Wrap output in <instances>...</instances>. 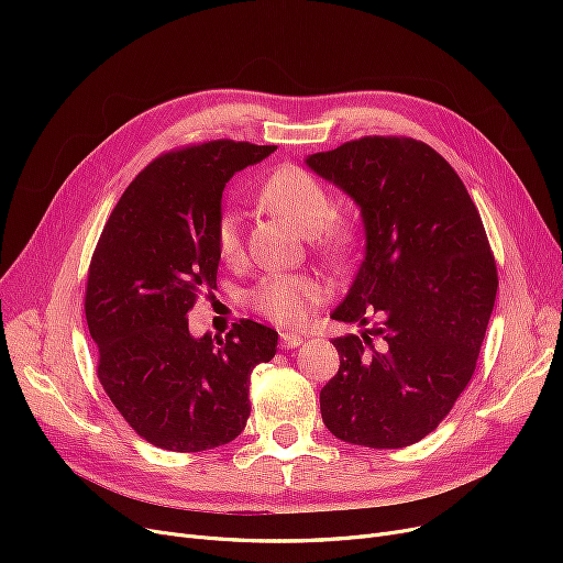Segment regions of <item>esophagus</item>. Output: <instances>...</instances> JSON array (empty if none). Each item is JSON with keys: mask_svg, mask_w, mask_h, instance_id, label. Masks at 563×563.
<instances>
[{"mask_svg": "<svg viewBox=\"0 0 563 563\" xmlns=\"http://www.w3.org/2000/svg\"><path fill=\"white\" fill-rule=\"evenodd\" d=\"M303 344V338L297 335V333H289V331H283L280 333V346L283 349H297Z\"/></svg>", "mask_w": 563, "mask_h": 563, "instance_id": "34e87169", "label": "esophagus"}]
</instances>
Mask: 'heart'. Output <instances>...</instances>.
<instances>
[{"label":"heart","mask_w":563,"mask_h":563,"mask_svg":"<svg viewBox=\"0 0 563 563\" xmlns=\"http://www.w3.org/2000/svg\"><path fill=\"white\" fill-rule=\"evenodd\" d=\"M262 205L285 217L294 228L312 236L314 244L340 260L346 255L353 242V230L344 219H335L329 191L303 168H280L264 180L257 191ZM214 246L223 262L236 264L244 255L242 242V217L225 210L214 225ZM323 285L303 274H274L266 276L253 291L251 303L269 319L297 327L306 321L312 308L323 299Z\"/></svg>","instance_id":"obj_1"}]
</instances>
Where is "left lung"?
Instances as JSON below:
<instances>
[{"instance_id": "obj_1", "label": "left lung", "mask_w": 563, "mask_h": 563, "mask_svg": "<svg viewBox=\"0 0 563 563\" xmlns=\"http://www.w3.org/2000/svg\"><path fill=\"white\" fill-rule=\"evenodd\" d=\"M306 166L361 210L363 262L331 319L338 374L321 388V420L353 445L397 450L431 433L475 372L497 294L482 217L456 170L412 139L365 136Z\"/></svg>"}]
</instances>
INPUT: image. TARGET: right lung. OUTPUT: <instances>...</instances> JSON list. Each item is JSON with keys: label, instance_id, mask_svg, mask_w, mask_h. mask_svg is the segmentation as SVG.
Wrapping results in <instances>:
<instances>
[{"label": "right lung", "instance_id": "add662e5", "mask_svg": "<svg viewBox=\"0 0 563 563\" xmlns=\"http://www.w3.org/2000/svg\"><path fill=\"white\" fill-rule=\"evenodd\" d=\"M276 145L210 141L145 166L113 207L86 285L98 376L128 424L155 448L202 452L251 416L249 383L278 333L242 319L221 338L189 333L198 291L217 287L214 225L230 177Z\"/></svg>", "mask_w": 563, "mask_h": 563}]
</instances>
